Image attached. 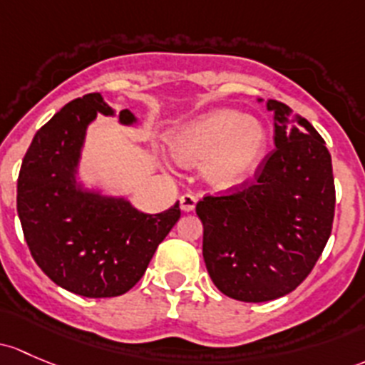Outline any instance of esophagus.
Listing matches in <instances>:
<instances>
[{
    "instance_id": "34e87169",
    "label": "esophagus",
    "mask_w": 365,
    "mask_h": 365,
    "mask_svg": "<svg viewBox=\"0 0 365 365\" xmlns=\"http://www.w3.org/2000/svg\"><path fill=\"white\" fill-rule=\"evenodd\" d=\"M195 205H197V197L192 194H183L182 197H180V206H182L183 212H192L195 208Z\"/></svg>"
}]
</instances>
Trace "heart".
Segmentation results:
<instances>
[{"label":"heart","mask_w":365,"mask_h":365,"mask_svg":"<svg viewBox=\"0 0 365 365\" xmlns=\"http://www.w3.org/2000/svg\"><path fill=\"white\" fill-rule=\"evenodd\" d=\"M168 148L183 166L202 163L206 182L227 190L243 183L259 166L266 150V129L259 118L218 108L175 129Z\"/></svg>","instance_id":"b5f03b06"}]
</instances>
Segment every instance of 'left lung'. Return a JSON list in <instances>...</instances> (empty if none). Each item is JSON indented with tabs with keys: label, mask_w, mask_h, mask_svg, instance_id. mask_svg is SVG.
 <instances>
[{
	"label": "left lung",
	"mask_w": 365,
	"mask_h": 365,
	"mask_svg": "<svg viewBox=\"0 0 365 365\" xmlns=\"http://www.w3.org/2000/svg\"><path fill=\"white\" fill-rule=\"evenodd\" d=\"M274 113V150L255 182L227 195H206L195 206L202 257L222 294L266 302L297 289L312 273L332 231L336 206L332 160L325 141L285 103Z\"/></svg>",
	"instance_id": "8db88e82"
}]
</instances>
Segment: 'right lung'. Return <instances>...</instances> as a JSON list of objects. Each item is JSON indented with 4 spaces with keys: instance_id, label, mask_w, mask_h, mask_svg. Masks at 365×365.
Masks as SVG:
<instances>
[{
    "instance_id": "obj_1",
    "label": "right lung",
    "mask_w": 365,
    "mask_h": 365,
    "mask_svg": "<svg viewBox=\"0 0 365 365\" xmlns=\"http://www.w3.org/2000/svg\"><path fill=\"white\" fill-rule=\"evenodd\" d=\"M98 113L115 115L99 92L63 106L34 134L17 180V213L34 262L56 285L94 299L131 290L180 218L178 201L148 215L76 182ZM118 122L131 125L136 117L122 110Z\"/></svg>"
}]
</instances>
